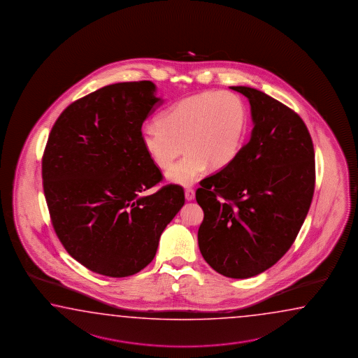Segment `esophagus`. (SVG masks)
Returning a JSON list of instances; mask_svg holds the SVG:
<instances>
[{"label": "esophagus", "instance_id": "obj_1", "mask_svg": "<svg viewBox=\"0 0 358 358\" xmlns=\"http://www.w3.org/2000/svg\"><path fill=\"white\" fill-rule=\"evenodd\" d=\"M194 196H196L194 189H192V188L185 189V199H187V201H193V199H194Z\"/></svg>", "mask_w": 358, "mask_h": 358}]
</instances>
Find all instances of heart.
<instances>
[{
	"mask_svg": "<svg viewBox=\"0 0 358 358\" xmlns=\"http://www.w3.org/2000/svg\"><path fill=\"white\" fill-rule=\"evenodd\" d=\"M248 128V108L231 92H198L179 100L160 114L157 124L141 129V143L159 168L166 169L170 182L189 187L208 168L227 166L243 148Z\"/></svg>",
	"mask_w": 358,
	"mask_h": 358,
	"instance_id": "obj_1",
	"label": "heart"
}]
</instances>
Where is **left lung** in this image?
<instances>
[{
  "label": "left lung",
  "mask_w": 358,
  "mask_h": 358,
  "mask_svg": "<svg viewBox=\"0 0 358 358\" xmlns=\"http://www.w3.org/2000/svg\"><path fill=\"white\" fill-rule=\"evenodd\" d=\"M231 89L249 100L254 127L234 162L199 182L198 245L216 272L244 280L294 244L314 196L315 154L297 113L257 89Z\"/></svg>",
  "instance_id": "left-lung-1"
}]
</instances>
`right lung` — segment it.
Here are the masks:
<instances>
[{"mask_svg": "<svg viewBox=\"0 0 358 358\" xmlns=\"http://www.w3.org/2000/svg\"><path fill=\"white\" fill-rule=\"evenodd\" d=\"M151 81L108 85L73 101L50 131L43 189L57 236L95 273L128 277L148 266L184 204L141 143L145 120L162 104Z\"/></svg>", "mask_w": 358, "mask_h": 358, "instance_id": "right-lung-1", "label": "right lung"}]
</instances>
